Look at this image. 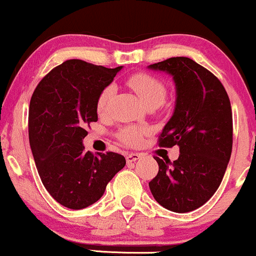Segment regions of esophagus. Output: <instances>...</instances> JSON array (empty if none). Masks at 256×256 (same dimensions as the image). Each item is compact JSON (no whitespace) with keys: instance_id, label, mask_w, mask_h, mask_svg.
<instances>
[{"instance_id":"34e87169","label":"esophagus","mask_w":256,"mask_h":256,"mask_svg":"<svg viewBox=\"0 0 256 256\" xmlns=\"http://www.w3.org/2000/svg\"><path fill=\"white\" fill-rule=\"evenodd\" d=\"M138 158H140V152H128V154L126 155V161H128V162H134Z\"/></svg>"}]
</instances>
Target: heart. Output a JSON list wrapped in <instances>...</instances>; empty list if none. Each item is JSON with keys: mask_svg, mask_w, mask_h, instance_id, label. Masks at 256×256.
I'll use <instances>...</instances> for the list:
<instances>
[{"mask_svg": "<svg viewBox=\"0 0 256 256\" xmlns=\"http://www.w3.org/2000/svg\"><path fill=\"white\" fill-rule=\"evenodd\" d=\"M126 84L136 92L142 104L146 107L154 106L158 107L165 102L167 91L166 86L158 79L146 73H134L130 76L126 80ZM114 94V88L107 85L100 91L98 100H96V110L100 114H104L107 110L110 98ZM148 134V130L137 126H125L118 132V138L122 142L128 146H138L142 142L144 134Z\"/></svg>", "mask_w": 256, "mask_h": 256, "instance_id": "obj_1", "label": "heart"}]
</instances>
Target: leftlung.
Returning a JSON list of instances; mask_svg holds the SVG:
<instances>
[{"label":"left lung","instance_id":"left-lung-1","mask_svg":"<svg viewBox=\"0 0 256 256\" xmlns=\"http://www.w3.org/2000/svg\"><path fill=\"white\" fill-rule=\"evenodd\" d=\"M148 68L168 73L174 80V112L158 142L165 148L179 146L173 162L154 156L158 172L149 188L166 210L192 212L214 195L230 160V98L219 79L189 58H167Z\"/></svg>","mask_w":256,"mask_h":256}]
</instances>
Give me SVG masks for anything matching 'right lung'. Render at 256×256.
Here are the masks:
<instances>
[{"label": "right lung", "mask_w": 256, "mask_h": 256, "mask_svg": "<svg viewBox=\"0 0 256 256\" xmlns=\"http://www.w3.org/2000/svg\"><path fill=\"white\" fill-rule=\"evenodd\" d=\"M122 66L107 68L67 60L52 68L34 89L28 110V138L40 180L60 204L83 210L104 194L125 166L122 155L85 152V130L98 122L96 100Z\"/></svg>", "instance_id": "add662e5"}]
</instances>
